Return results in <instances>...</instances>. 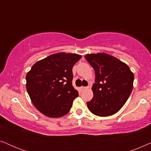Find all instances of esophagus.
Here are the masks:
<instances>
[{"instance_id": "34e87169", "label": "esophagus", "mask_w": 151, "mask_h": 151, "mask_svg": "<svg viewBox=\"0 0 151 151\" xmlns=\"http://www.w3.org/2000/svg\"><path fill=\"white\" fill-rule=\"evenodd\" d=\"M80 88H81V90H82V91H83V90L87 89L88 87H85V86H81V87H80Z\"/></svg>"}]
</instances>
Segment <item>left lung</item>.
<instances>
[{
  "label": "left lung",
  "instance_id": "obj_1",
  "mask_svg": "<svg viewBox=\"0 0 151 151\" xmlns=\"http://www.w3.org/2000/svg\"><path fill=\"white\" fill-rule=\"evenodd\" d=\"M84 58L96 73V83L92 86L93 97L86 102L88 109L97 116L115 114L131 93L133 73L127 64L108 53H91Z\"/></svg>",
  "mask_w": 151,
  "mask_h": 151
}]
</instances>
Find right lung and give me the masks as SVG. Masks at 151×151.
<instances>
[{
	"instance_id": "obj_1",
	"label": "right lung",
	"mask_w": 151,
	"mask_h": 151,
	"mask_svg": "<svg viewBox=\"0 0 151 151\" xmlns=\"http://www.w3.org/2000/svg\"><path fill=\"white\" fill-rule=\"evenodd\" d=\"M82 58L60 52L36 62L26 75V88L34 106L45 116L60 117L69 113L78 92L72 86L73 65Z\"/></svg>"
}]
</instances>
